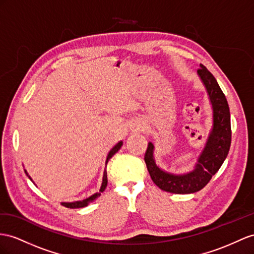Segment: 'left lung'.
<instances>
[{"instance_id":"1","label":"left lung","mask_w":254,"mask_h":254,"mask_svg":"<svg viewBox=\"0 0 254 254\" xmlns=\"http://www.w3.org/2000/svg\"><path fill=\"white\" fill-rule=\"evenodd\" d=\"M197 74L204 83L212 106V128L194 170L184 175H175L161 170L155 164L152 142H149L145 153V162L152 181L161 190L170 193L189 194L203 189L223 164L231 147V115L226 97L216 78L203 64H200Z\"/></svg>"}]
</instances>
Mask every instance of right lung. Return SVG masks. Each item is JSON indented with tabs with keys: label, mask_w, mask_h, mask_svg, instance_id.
I'll return each mask as SVG.
<instances>
[{
	"label": "right lung",
	"mask_w": 254,
	"mask_h": 254,
	"mask_svg": "<svg viewBox=\"0 0 254 254\" xmlns=\"http://www.w3.org/2000/svg\"><path fill=\"white\" fill-rule=\"evenodd\" d=\"M122 144H123L122 141H119L118 144H117V145L112 149V150L109 151V153H108V155H107V159H106V164L108 163V161L113 158V155H114L115 153H117V152L119 151V149L121 148ZM24 173L27 174V176L31 179V177L29 176L28 172L24 170ZM31 180H32V179H31ZM106 187H107V172L105 171V172H104L103 183H102V186H101L100 192H97V193H95V194H93V195H91L90 197H88V198H86V199L73 201V203H61V205H63L64 207H67V208H82V207H86V206H88V205H89V203H91V201H93V200H95L97 197H99L100 195H101V193H102L104 190L106 189Z\"/></svg>",
	"instance_id": "1"
}]
</instances>
